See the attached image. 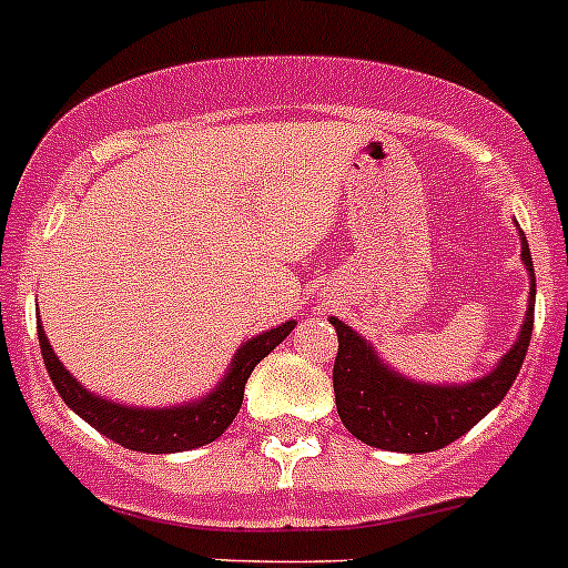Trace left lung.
I'll list each match as a JSON object with an SVG mask.
<instances>
[{"label": "left lung", "instance_id": "8db88e82", "mask_svg": "<svg viewBox=\"0 0 568 568\" xmlns=\"http://www.w3.org/2000/svg\"><path fill=\"white\" fill-rule=\"evenodd\" d=\"M521 233V262L529 273V304L518 341L485 377L465 386L414 383L379 361L372 343L341 318H329L337 332L332 386L341 423L348 434L379 450L430 454L450 445L481 423L515 383L527 357L535 321V270L527 236Z\"/></svg>", "mask_w": 568, "mask_h": 568}]
</instances>
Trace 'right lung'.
Returning <instances> with one entry per match:
<instances>
[{"label":"right lung","mask_w":568,"mask_h":568,"mask_svg":"<svg viewBox=\"0 0 568 568\" xmlns=\"http://www.w3.org/2000/svg\"><path fill=\"white\" fill-rule=\"evenodd\" d=\"M293 329L295 321H284L275 329L250 337L233 355L231 368H227L220 386L202 399L185 405H171V408H138V405L112 403V399H103L98 394L87 392L67 372L64 363L55 357L53 346H50L44 329H41V321L39 346L55 392L81 416L83 423H90L92 428L101 430L103 436H109L121 447H129V450H140V454H180V450H191V447L211 445L213 439H220L225 434L227 425L236 419L239 408H242L244 383H247L250 372Z\"/></svg>","instance_id":"obj_1"}]
</instances>
